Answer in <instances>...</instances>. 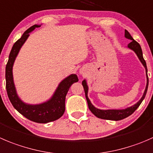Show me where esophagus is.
<instances>
[{"label":"esophagus","instance_id":"obj_1","mask_svg":"<svg viewBox=\"0 0 153 153\" xmlns=\"http://www.w3.org/2000/svg\"><path fill=\"white\" fill-rule=\"evenodd\" d=\"M79 74H81V75H86L85 69H84V68H81V69L79 70Z\"/></svg>","mask_w":153,"mask_h":153}]
</instances>
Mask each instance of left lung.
<instances>
[{"mask_svg":"<svg viewBox=\"0 0 153 153\" xmlns=\"http://www.w3.org/2000/svg\"><path fill=\"white\" fill-rule=\"evenodd\" d=\"M125 37L126 39H130L131 42L128 44L127 45V48H128L129 49L132 50L134 53L136 54V55L138 57L139 60L140 61V63L143 64V67L145 68V70H146V88H145L144 92H143V94L142 96V97L140 98V100L137 102L136 104H134L132 106L128 107V108H125V109H107V110H102V109H99V108H96L93 104L90 102V99L88 98V90L89 87L87 85V80L84 79L82 81V85L84 87V92H85V96L86 99H87V104H88L89 109L90 110L92 113L94 114L95 116L97 117L98 118H101V119L103 120H121L123 119H125V118L128 117V116H130L131 114H132L135 111V110L137 109L139 107V105L141 104V102H143V100L144 99L145 96H146V92H147L148 89V84H149V78H148L147 75V67H146V61L144 60L143 57V52H142V49L140 45H139L138 42H136L134 39L132 38L131 35H130L129 33L125 30Z\"/></svg>","mask_w":153,"mask_h":153,"instance_id":"8db88e82","label":"left lung"}]
</instances>
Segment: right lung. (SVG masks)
I'll return each instance as SVG.
<instances>
[{
    "mask_svg": "<svg viewBox=\"0 0 153 153\" xmlns=\"http://www.w3.org/2000/svg\"><path fill=\"white\" fill-rule=\"evenodd\" d=\"M41 25H34L28 28L23 33L20 39H18L12 48L9 56V60L6 66V88L7 95L12 105L24 117L30 120L39 123H47L57 120L63 116L65 111V100L71 85L78 82V78L75 74H71L60 82L52 96L48 100L39 104H28L23 102L18 95L14 84L13 68L15 60L19 54L22 45L25 44L36 27Z\"/></svg>",
    "mask_w": 153,
    "mask_h": 153,
    "instance_id": "right-lung-1",
    "label": "right lung"
}]
</instances>
